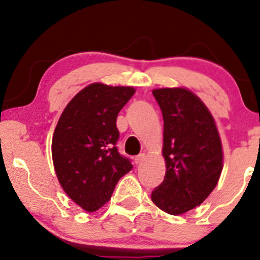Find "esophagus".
<instances>
[{"label":"esophagus","instance_id":"1","mask_svg":"<svg viewBox=\"0 0 260 260\" xmlns=\"http://www.w3.org/2000/svg\"><path fill=\"white\" fill-rule=\"evenodd\" d=\"M144 159H145V154L137 155V156L134 157V164H136V165H139V164H142L143 161H144Z\"/></svg>","mask_w":260,"mask_h":260}]
</instances>
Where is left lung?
<instances>
[{"mask_svg": "<svg viewBox=\"0 0 260 260\" xmlns=\"http://www.w3.org/2000/svg\"><path fill=\"white\" fill-rule=\"evenodd\" d=\"M164 118L166 174L151 193L156 207L180 215L201 205L222 171V147L213 116L203 101L183 88L154 89Z\"/></svg>", "mask_w": 260, "mask_h": 260, "instance_id": "left-lung-1", "label": "left lung"}]
</instances>
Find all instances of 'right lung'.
Listing matches in <instances>:
<instances>
[{
  "label": "right lung",
  "mask_w": 260,
  "mask_h": 260,
  "mask_svg": "<svg viewBox=\"0 0 260 260\" xmlns=\"http://www.w3.org/2000/svg\"><path fill=\"white\" fill-rule=\"evenodd\" d=\"M136 92L132 86L92 83L68 103L52 137V160L62 188L92 213L111 198L122 176L132 170L118 153V112Z\"/></svg>",
  "instance_id": "add662e5"
}]
</instances>
